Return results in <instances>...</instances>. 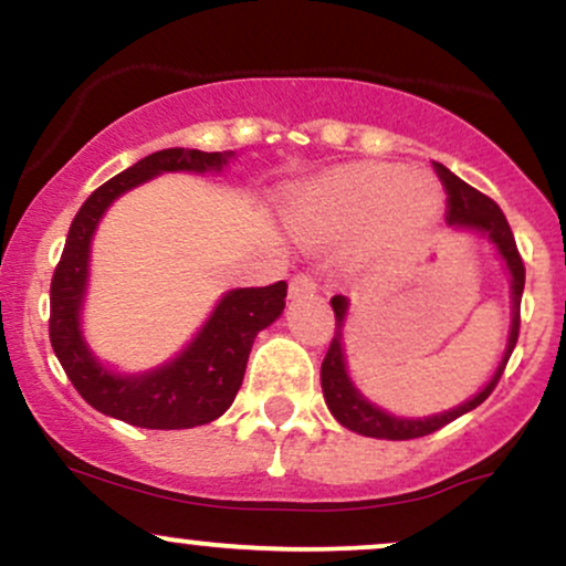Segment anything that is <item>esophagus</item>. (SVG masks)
I'll return each mask as SVG.
<instances>
[{"label":"esophagus","mask_w":566,"mask_h":566,"mask_svg":"<svg viewBox=\"0 0 566 566\" xmlns=\"http://www.w3.org/2000/svg\"><path fill=\"white\" fill-rule=\"evenodd\" d=\"M291 298H302V296H312L317 291V281L312 275H294L291 277Z\"/></svg>","instance_id":"obj_1"}]
</instances>
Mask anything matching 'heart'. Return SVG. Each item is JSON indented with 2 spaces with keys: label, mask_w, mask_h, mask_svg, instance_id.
I'll list each match as a JSON object with an SVG mask.
<instances>
[{
  "label": "heart",
  "mask_w": 566,
  "mask_h": 566,
  "mask_svg": "<svg viewBox=\"0 0 566 566\" xmlns=\"http://www.w3.org/2000/svg\"><path fill=\"white\" fill-rule=\"evenodd\" d=\"M444 190L429 171L360 161L325 171L296 196L294 222L315 241H347L365 230L376 256L402 254L434 230Z\"/></svg>",
  "instance_id": "1"
}]
</instances>
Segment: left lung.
Masks as SVG:
<instances>
[{"mask_svg": "<svg viewBox=\"0 0 566 566\" xmlns=\"http://www.w3.org/2000/svg\"><path fill=\"white\" fill-rule=\"evenodd\" d=\"M434 166H437V175L442 179L444 190H448L450 228L458 232H474V235L488 238V241L493 243L495 254L501 256L503 268L509 272L511 325H509L506 349H503L501 363H497L495 374L490 376V381L484 384L474 397H469L467 402L455 405V408L450 410H442V413L423 416V418L395 416L389 413V410H384L381 405L370 402L368 397L355 387V381H352L349 368H347V352H344V323H347V315H349V298L342 294L331 298V307H334V315H336V331H334V342H331L328 355H325L323 368H321L325 405H328L331 416H334L344 429L357 431V434L363 437H376V440H416V437H427L431 431L448 427L450 421H455V418L469 413V410H474L476 405L488 400L490 391L495 389L497 378H501L511 352L516 347V338H520L524 264H522L520 251H516L514 232H511L503 211L497 209L488 196H482L480 190H474L471 185L463 182L461 177H455L448 166L442 164H434Z\"/></svg>", "mask_w": 566, "mask_h": 566, "instance_id": "obj_1", "label": "left lung"}]
</instances>
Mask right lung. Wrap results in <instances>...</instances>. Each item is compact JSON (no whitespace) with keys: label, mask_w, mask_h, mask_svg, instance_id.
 <instances>
[{"label":"right lung","mask_w":566,"mask_h":566,"mask_svg":"<svg viewBox=\"0 0 566 566\" xmlns=\"http://www.w3.org/2000/svg\"><path fill=\"white\" fill-rule=\"evenodd\" d=\"M232 158V150H156L99 185L73 217L52 275L50 342L65 376L99 413L143 429H192L217 421L241 389L256 334L283 315L289 291L283 281L268 289L224 291L198 334L175 357L139 374H124L103 363L84 338L92 238L111 203L161 175H222Z\"/></svg>","instance_id":"obj_1"}]
</instances>
